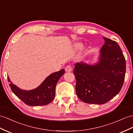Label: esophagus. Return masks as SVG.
Returning a JSON list of instances; mask_svg holds the SVG:
<instances>
[{"label":"esophagus","instance_id":"obj_1","mask_svg":"<svg viewBox=\"0 0 133 133\" xmlns=\"http://www.w3.org/2000/svg\"><path fill=\"white\" fill-rule=\"evenodd\" d=\"M65 71L66 72H71V71H72V67H71L70 65L67 66L65 67Z\"/></svg>","mask_w":133,"mask_h":133}]
</instances>
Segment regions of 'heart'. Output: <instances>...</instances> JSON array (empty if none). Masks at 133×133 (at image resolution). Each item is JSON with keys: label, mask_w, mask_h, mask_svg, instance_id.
<instances>
[{"label": "heart", "mask_w": 133, "mask_h": 133, "mask_svg": "<svg viewBox=\"0 0 133 133\" xmlns=\"http://www.w3.org/2000/svg\"><path fill=\"white\" fill-rule=\"evenodd\" d=\"M76 47H77V49H80V48H81V45H80V44H77V45H76Z\"/></svg>", "instance_id": "1"}]
</instances>
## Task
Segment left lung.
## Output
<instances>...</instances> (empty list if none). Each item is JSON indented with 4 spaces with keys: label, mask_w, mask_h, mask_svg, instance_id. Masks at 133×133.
<instances>
[{
    "label": "left lung",
    "mask_w": 133,
    "mask_h": 133,
    "mask_svg": "<svg viewBox=\"0 0 133 133\" xmlns=\"http://www.w3.org/2000/svg\"><path fill=\"white\" fill-rule=\"evenodd\" d=\"M103 39L98 62L92 65L76 63L74 69L76 94L87 103H107L119 93L124 84L126 61L123 53L115 41Z\"/></svg>",
    "instance_id": "left-lung-1"
}]
</instances>
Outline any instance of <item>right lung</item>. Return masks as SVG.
I'll list each match as a JSON object with an SVG mask.
<instances>
[{
    "instance_id": "add662e5",
    "label": "right lung",
    "mask_w": 133,
    "mask_h": 133,
    "mask_svg": "<svg viewBox=\"0 0 133 133\" xmlns=\"http://www.w3.org/2000/svg\"><path fill=\"white\" fill-rule=\"evenodd\" d=\"M64 74V69L54 72L48 76L40 86L29 91L22 90L16 86L11 82L8 76V81L13 93L26 104L38 106L46 105L54 99L56 85Z\"/></svg>"
}]
</instances>
